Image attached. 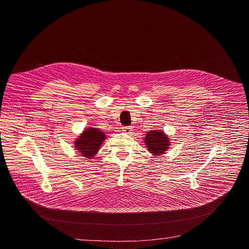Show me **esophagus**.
Wrapping results in <instances>:
<instances>
[{"label": "esophagus", "instance_id": "1", "mask_svg": "<svg viewBox=\"0 0 249 249\" xmlns=\"http://www.w3.org/2000/svg\"><path fill=\"white\" fill-rule=\"evenodd\" d=\"M132 129H133V128H132V126H125V127L122 128V131L125 132L126 134H131L132 131H133Z\"/></svg>", "mask_w": 249, "mask_h": 249}]
</instances>
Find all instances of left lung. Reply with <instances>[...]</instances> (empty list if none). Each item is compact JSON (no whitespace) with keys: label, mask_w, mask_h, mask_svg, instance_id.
<instances>
[{"label":"left lung","mask_w":249,"mask_h":249,"mask_svg":"<svg viewBox=\"0 0 249 249\" xmlns=\"http://www.w3.org/2000/svg\"><path fill=\"white\" fill-rule=\"evenodd\" d=\"M144 140L149 151L154 155H160L164 151H166L170 143L168 137L163 132L159 131L148 132Z\"/></svg>","instance_id":"left-lung-1"}]
</instances>
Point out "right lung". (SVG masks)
<instances>
[{
    "label": "right lung",
    "instance_id": "obj_1",
    "mask_svg": "<svg viewBox=\"0 0 249 249\" xmlns=\"http://www.w3.org/2000/svg\"><path fill=\"white\" fill-rule=\"evenodd\" d=\"M105 140V134L96 128H88L75 141V147L83 156L91 159L99 150L102 142Z\"/></svg>",
    "mask_w": 249,
    "mask_h": 249
}]
</instances>
